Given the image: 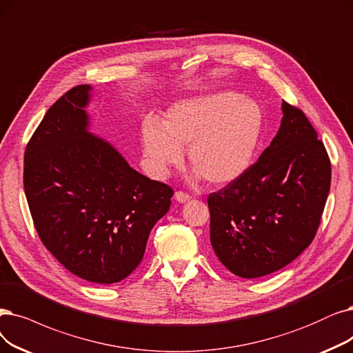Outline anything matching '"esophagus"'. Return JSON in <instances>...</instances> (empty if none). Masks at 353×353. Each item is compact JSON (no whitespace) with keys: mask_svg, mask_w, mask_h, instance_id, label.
I'll use <instances>...</instances> for the list:
<instances>
[{"mask_svg":"<svg viewBox=\"0 0 353 353\" xmlns=\"http://www.w3.org/2000/svg\"><path fill=\"white\" fill-rule=\"evenodd\" d=\"M191 199H192V196H191L188 192H184V191H176V192H175V200L179 201V203L190 201Z\"/></svg>","mask_w":353,"mask_h":353,"instance_id":"obj_1","label":"esophagus"}]
</instances>
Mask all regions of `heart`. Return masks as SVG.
<instances>
[{"label": "heart", "instance_id": "b5f03b06", "mask_svg": "<svg viewBox=\"0 0 353 353\" xmlns=\"http://www.w3.org/2000/svg\"><path fill=\"white\" fill-rule=\"evenodd\" d=\"M262 128V111L255 101L224 91L174 105L162 125L145 121L142 145L154 176L179 165L181 149L188 148L196 174L211 185H228L250 168Z\"/></svg>", "mask_w": 353, "mask_h": 353}]
</instances>
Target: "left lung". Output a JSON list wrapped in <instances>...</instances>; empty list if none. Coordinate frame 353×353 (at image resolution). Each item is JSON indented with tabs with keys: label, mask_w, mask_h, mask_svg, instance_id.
<instances>
[{
	"label": "left lung",
	"mask_w": 353,
	"mask_h": 353,
	"mask_svg": "<svg viewBox=\"0 0 353 353\" xmlns=\"http://www.w3.org/2000/svg\"><path fill=\"white\" fill-rule=\"evenodd\" d=\"M281 128L259 159L207 196L210 242L241 278L287 266L310 246L330 190L326 148L301 108L283 101Z\"/></svg>",
	"instance_id": "obj_1"
}]
</instances>
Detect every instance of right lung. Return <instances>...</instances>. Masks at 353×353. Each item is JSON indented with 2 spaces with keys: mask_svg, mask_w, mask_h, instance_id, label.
<instances>
[{
  "mask_svg": "<svg viewBox=\"0 0 353 353\" xmlns=\"http://www.w3.org/2000/svg\"><path fill=\"white\" fill-rule=\"evenodd\" d=\"M91 87L66 91L24 152V192L41 243L69 272L95 284L129 276L174 190L134 171L87 132Z\"/></svg>",
  "mask_w": 353,
  "mask_h": 353,
  "instance_id": "obj_1",
  "label": "right lung"
}]
</instances>
